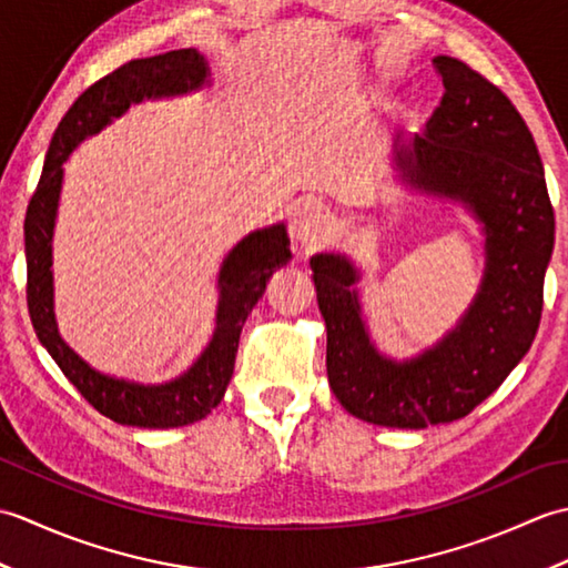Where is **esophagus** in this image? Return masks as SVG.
Returning <instances> with one entry per match:
<instances>
[{
	"mask_svg": "<svg viewBox=\"0 0 568 568\" xmlns=\"http://www.w3.org/2000/svg\"><path fill=\"white\" fill-rule=\"evenodd\" d=\"M332 216L329 212L320 207V204H305L303 210H297L293 216V234L305 246H315L329 234Z\"/></svg>",
	"mask_w": 568,
	"mask_h": 568,
	"instance_id": "1",
	"label": "esophagus"
}]
</instances>
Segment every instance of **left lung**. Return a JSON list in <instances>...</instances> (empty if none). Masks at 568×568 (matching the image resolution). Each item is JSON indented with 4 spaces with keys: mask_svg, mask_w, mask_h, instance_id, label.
<instances>
[{
    "mask_svg": "<svg viewBox=\"0 0 568 568\" xmlns=\"http://www.w3.org/2000/svg\"><path fill=\"white\" fill-rule=\"evenodd\" d=\"M444 94L427 129L395 141L403 183L462 202L486 234L478 293L456 327L407 361L383 356L361 317L356 265L312 256L327 324V376L348 413L381 427L425 429L466 417L500 388L535 342L554 248V210L537 143L513 102L476 70L434 58Z\"/></svg>",
    "mask_w": 568,
    "mask_h": 568,
    "instance_id": "1",
    "label": "left lung"
}]
</instances>
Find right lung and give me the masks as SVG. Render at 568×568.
<instances>
[{"label":"right lung","instance_id":"right-lung-1","mask_svg":"<svg viewBox=\"0 0 568 568\" xmlns=\"http://www.w3.org/2000/svg\"><path fill=\"white\" fill-rule=\"evenodd\" d=\"M210 68L195 48L129 60L84 90L58 124L45 153L43 173L23 220L27 241V303L39 342L48 348L65 378L94 409L119 425L171 429L207 417L222 403L234 373L241 327L265 293L268 277L293 258L285 224H273L244 236L229 251L220 271V305L212 342L183 376L161 385L106 376L92 368L63 342L53 312V226L58 214L63 163L88 136L112 124L131 104L175 98L200 90Z\"/></svg>","mask_w":568,"mask_h":568}]
</instances>
